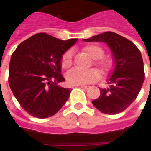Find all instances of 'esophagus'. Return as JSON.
Wrapping results in <instances>:
<instances>
[{"label":"esophagus","mask_w":151,"mask_h":151,"mask_svg":"<svg viewBox=\"0 0 151 151\" xmlns=\"http://www.w3.org/2000/svg\"><path fill=\"white\" fill-rule=\"evenodd\" d=\"M77 86H80L81 88H85V89H86V90H88L90 88V86H88V85H77Z\"/></svg>","instance_id":"esophagus-1"}]
</instances>
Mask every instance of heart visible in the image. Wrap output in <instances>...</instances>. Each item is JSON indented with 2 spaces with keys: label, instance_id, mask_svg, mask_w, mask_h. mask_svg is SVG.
<instances>
[{
  "label": "heart",
  "instance_id": "1",
  "mask_svg": "<svg viewBox=\"0 0 151 151\" xmlns=\"http://www.w3.org/2000/svg\"><path fill=\"white\" fill-rule=\"evenodd\" d=\"M85 50L88 53L93 59H97L95 64L99 67V70L106 73L110 70L112 67V62L110 59H101L103 56V49L96 45H89L86 46ZM72 65V52L67 51L62 58V66L64 68H69ZM66 80L71 85H82L96 81L100 77L99 72L96 69L81 70V69H71L66 73Z\"/></svg>",
  "mask_w": 151,
  "mask_h": 151
}]
</instances>
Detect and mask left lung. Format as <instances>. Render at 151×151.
Masks as SVG:
<instances>
[{"label": "left lung", "mask_w": 151, "mask_h": 151, "mask_svg": "<svg viewBox=\"0 0 151 151\" xmlns=\"http://www.w3.org/2000/svg\"><path fill=\"white\" fill-rule=\"evenodd\" d=\"M85 42H103L112 52L114 69L108 78V87L101 88L100 96L92 100L96 109L106 114L124 111L139 95L144 81L140 51L131 41L114 32H105Z\"/></svg>", "instance_id": "left-lung-1"}]
</instances>
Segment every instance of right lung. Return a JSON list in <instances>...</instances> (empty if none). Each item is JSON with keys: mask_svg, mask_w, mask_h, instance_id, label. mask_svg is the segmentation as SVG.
<instances>
[{"mask_svg": "<svg viewBox=\"0 0 151 151\" xmlns=\"http://www.w3.org/2000/svg\"><path fill=\"white\" fill-rule=\"evenodd\" d=\"M78 39L63 41L45 33L19 44L11 57L8 83L15 99L33 117L55 114L68 99L71 90L57 85L62 76V58Z\"/></svg>", "mask_w": 151, "mask_h": 151, "instance_id": "add662e5", "label": "right lung"}]
</instances>
